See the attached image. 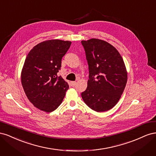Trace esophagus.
Masks as SVG:
<instances>
[{"label": "esophagus", "mask_w": 156, "mask_h": 156, "mask_svg": "<svg viewBox=\"0 0 156 156\" xmlns=\"http://www.w3.org/2000/svg\"><path fill=\"white\" fill-rule=\"evenodd\" d=\"M75 84H76V82H75V81H71L70 82V86L71 87H74L75 85Z\"/></svg>", "instance_id": "esophagus-1"}]
</instances>
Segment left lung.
<instances>
[{
  "instance_id": "8db88e82",
  "label": "left lung",
  "mask_w": 156,
  "mask_h": 156,
  "mask_svg": "<svg viewBox=\"0 0 156 156\" xmlns=\"http://www.w3.org/2000/svg\"><path fill=\"white\" fill-rule=\"evenodd\" d=\"M88 64L89 79L81 93L84 103L96 112L110 110L126 87L127 73L119 52L108 42L92 38L83 40Z\"/></svg>"
}]
</instances>
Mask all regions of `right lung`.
Returning <instances> with one entry per match:
<instances>
[{"label": "right lung", "instance_id": "add662e5", "mask_svg": "<svg viewBox=\"0 0 156 156\" xmlns=\"http://www.w3.org/2000/svg\"><path fill=\"white\" fill-rule=\"evenodd\" d=\"M72 42L60 40L44 41L27 55L21 72V83L33 105L46 112L62 103L69 85L57 73L61 61Z\"/></svg>", "mask_w": 156, "mask_h": 156}]
</instances>
